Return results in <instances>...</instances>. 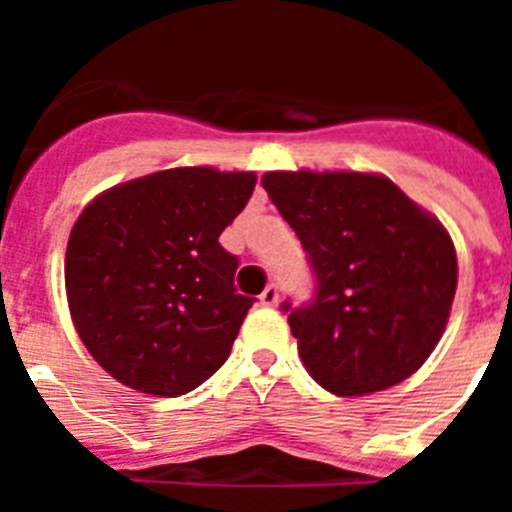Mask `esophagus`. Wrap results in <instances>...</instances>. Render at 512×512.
I'll list each match as a JSON object with an SVG mask.
<instances>
[{"mask_svg": "<svg viewBox=\"0 0 512 512\" xmlns=\"http://www.w3.org/2000/svg\"><path fill=\"white\" fill-rule=\"evenodd\" d=\"M261 305H266V307H274L279 302V287L277 284H269V287L264 289V292H261Z\"/></svg>", "mask_w": 512, "mask_h": 512, "instance_id": "obj_1", "label": "esophagus"}]
</instances>
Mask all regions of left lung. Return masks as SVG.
<instances>
[{"label":"left lung","instance_id":"8db88e82","mask_svg":"<svg viewBox=\"0 0 512 512\" xmlns=\"http://www.w3.org/2000/svg\"><path fill=\"white\" fill-rule=\"evenodd\" d=\"M261 184L315 274L307 305H282L310 377L359 397L418 372L459 277L446 228L382 174L269 171Z\"/></svg>","mask_w":512,"mask_h":512}]
</instances>
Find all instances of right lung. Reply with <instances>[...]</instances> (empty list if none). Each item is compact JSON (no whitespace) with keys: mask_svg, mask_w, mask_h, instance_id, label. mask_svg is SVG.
Wrapping results in <instances>:
<instances>
[{"mask_svg":"<svg viewBox=\"0 0 512 512\" xmlns=\"http://www.w3.org/2000/svg\"><path fill=\"white\" fill-rule=\"evenodd\" d=\"M253 171L182 166L94 197L66 248L71 320L104 372L158 397L187 395L225 364L253 297L220 233L251 200Z\"/></svg>","mask_w":512,"mask_h":512,"instance_id":"add662e5","label":"right lung"}]
</instances>
